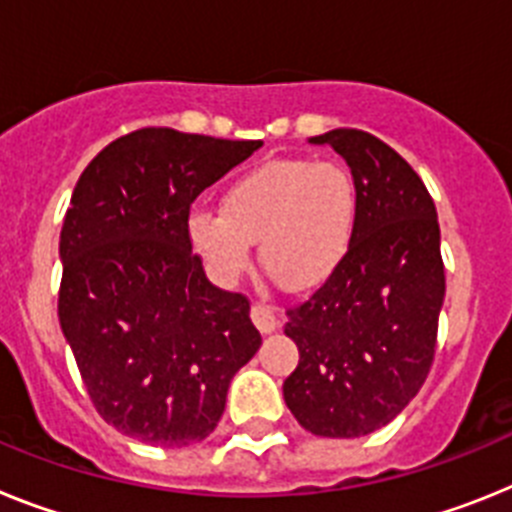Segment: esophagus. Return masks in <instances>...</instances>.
Listing matches in <instances>:
<instances>
[{"label":"esophagus","mask_w":512,"mask_h":512,"mask_svg":"<svg viewBox=\"0 0 512 512\" xmlns=\"http://www.w3.org/2000/svg\"><path fill=\"white\" fill-rule=\"evenodd\" d=\"M250 314H252V322H255V327L262 332V335H270V332H275V327H278V317H275L273 306L255 304Z\"/></svg>","instance_id":"1"}]
</instances>
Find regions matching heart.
Masks as SVG:
<instances>
[{
	"label": "heart",
	"mask_w": 512,
	"mask_h": 512,
	"mask_svg": "<svg viewBox=\"0 0 512 512\" xmlns=\"http://www.w3.org/2000/svg\"><path fill=\"white\" fill-rule=\"evenodd\" d=\"M361 221V188L340 162L288 157L262 162L221 193V213L195 208L188 239L208 273L224 286L252 265L288 291L327 283L353 252Z\"/></svg>",
	"instance_id": "obj_1"
}]
</instances>
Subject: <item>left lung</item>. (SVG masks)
I'll list each match as a JSON object with an SVG mask.
<instances>
[{"label": "left lung", "mask_w": 512, "mask_h": 512, "mask_svg": "<svg viewBox=\"0 0 512 512\" xmlns=\"http://www.w3.org/2000/svg\"><path fill=\"white\" fill-rule=\"evenodd\" d=\"M309 144L348 162L361 221L345 265L288 309L299 366L283 399L309 433L361 438L389 425L428 379L446 296L441 226L417 172L381 139L335 128Z\"/></svg>", "instance_id": "8db88e82"}]
</instances>
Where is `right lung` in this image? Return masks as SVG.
<instances>
[{"label":"right lung","mask_w":512,"mask_h":512,"mask_svg":"<svg viewBox=\"0 0 512 512\" xmlns=\"http://www.w3.org/2000/svg\"><path fill=\"white\" fill-rule=\"evenodd\" d=\"M260 146L141 128L105 146L71 193L61 332L102 420L128 438H208L262 345L250 301L213 286L188 239L190 203Z\"/></svg>","instance_id":"1"}]
</instances>
